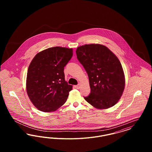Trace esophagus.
Returning a JSON list of instances; mask_svg holds the SVG:
<instances>
[{
	"label": "esophagus",
	"instance_id": "34e87169",
	"mask_svg": "<svg viewBox=\"0 0 152 152\" xmlns=\"http://www.w3.org/2000/svg\"><path fill=\"white\" fill-rule=\"evenodd\" d=\"M80 87H81V85H80V84H79L78 85H77V86H75V87H76L77 89H80Z\"/></svg>",
	"mask_w": 152,
	"mask_h": 152
}]
</instances>
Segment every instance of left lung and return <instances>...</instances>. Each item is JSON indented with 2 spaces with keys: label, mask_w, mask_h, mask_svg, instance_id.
<instances>
[{
  "label": "left lung",
  "mask_w": 152,
  "mask_h": 152,
  "mask_svg": "<svg viewBox=\"0 0 152 152\" xmlns=\"http://www.w3.org/2000/svg\"><path fill=\"white\" fill-rule=\"evenodd\" d=\"M76 55L88 75L91 93L84 97L94 108L105 109L115 105L125 88V75L116 55L105 45L86 44L76 49Z\"/></svg>",
  "instance_id": "8db88e82"
}]
</instances>
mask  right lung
<instances>
[{"label":"right lung","mask_w":152,"mask_h":152,"mask_svg":"<svg viewBox=\"0 0 152 152\" xmlns=\"http://www.w3.org/2000/svg\"><path fill=\"white\" fill-rule=\"evenodd\" d=\"M72 56V48L55 47L39 52L31 61L26 90L39 110L55 111L66 101L72 86L65 81L64 69Z\"/></svg>","instance_id":"right-lung-1"}]
</instances>
